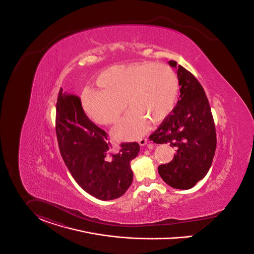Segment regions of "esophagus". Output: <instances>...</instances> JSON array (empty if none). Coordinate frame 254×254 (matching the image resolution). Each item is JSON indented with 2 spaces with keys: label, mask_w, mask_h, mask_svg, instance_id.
<instances>
[{
  "label": "esophagus",
  "mask_w": 254,
  "mask_h": 254,
  "mask_svg": "<svg viewBox=\"0 0 254 254\" xmlns=\"http://www.w3.org/2000/svg\"><path fill=\"white\" fill-rule=\"evenodd\" d=\"M147 142H148V139H147L146 137H142V138H139V139H138V143H139V145H141V146L147 144Z\"/></svg>",
  "instance_id": "esophagus-1"
}]
</instances>
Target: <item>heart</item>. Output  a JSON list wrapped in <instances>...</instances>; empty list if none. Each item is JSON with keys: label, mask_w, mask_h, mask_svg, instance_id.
Wrapping results in <instances>:
<instances>
[{"label": "heart", "mask_w": 254, "mask_h": 254, "mask_svg": "<svg viewBox=\"0 0 254 254\" xmlns=\"http://www.w3.org/2000/svg\"><path fill=\"white\" fill-rule=\"evenodd\" d=\"M101 89H87L84 108L102 125L119 121L126 105L131 110L115 131L119 139H135L173 111L179 84L175 72L164 64L138 63L106 69L97 78ZM127 103H125V102Z\"/></svg>", "instance_id": "1"}]
</instances>
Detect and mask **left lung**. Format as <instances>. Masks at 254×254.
I'll return each instance as SVG.
<instances>
[{
	"label": "left lung",
	"mask_w": 254,
	"mask_h": 254,
	"mask_svg": "<svg viewBox=\"0 0 254 254\" xmlns=\"http://www.w3.org/2000/svg\"><path fill=\"white\" fill-rule=\"evenodd\" d=\"M172 67L176 62L169 61ZM180 96L177 105L149 136L155 143H169L176 149L173 160L158 172L174 189L188 190L204 178L211 168L217 146L215 122L202 85L186 68L179 65Z\"/></svg>",
	"instance_id": "8db88e82"
}]
</instances>
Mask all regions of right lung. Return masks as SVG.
Instances as JSON below:
<instances>
[{
  "mask_svg": "<svg viewBox=\"0 0 254 254\" xmlns=\"http://www.w3.org/2000/svg\"><path fill=\"white\" fill-rule=\"evenodd\" d=\"M56 134L68 170L84 190L101 200L124 194L133 181L130 162L139 152L137 142H121L119 151L112 152L109 135L87 118L81 98L62 89Z\"/></svg>",
  "mask_w": 254,
  "mask_h": 254,
  "instance_id": "1",
  "label": "right lung"
}]
</instances>
